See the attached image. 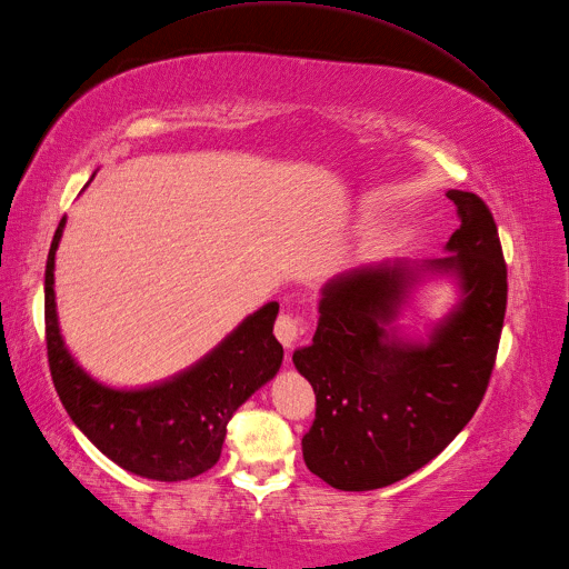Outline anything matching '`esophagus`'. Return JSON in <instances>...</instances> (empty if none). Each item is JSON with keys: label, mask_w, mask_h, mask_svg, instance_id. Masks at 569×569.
<instances>
[{"label": "esophagus", "mask_w": 569, "mask_h": 569, "mask_svg": "<svg viewBox=\"0 0 569 569\" xmlns=\"http://www.w3.org/2000/svg\"><path fill=\"white\" fill-rule=\"evenodd\" d=\"M274 336H277V340H280V342L284 345V348L289 350V348H292V345L303 336V326H301L299 318L284 313V316L277 318Z\"/></svg>", "instance_id": "1"}]
</instances>
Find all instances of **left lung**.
Wrapping results in <instances>:
<instances>
[{"instance_id":"8db88e82","label":"left lung","mask_w":569,"mask_h":569,"mask_svg":"<svg viewBox=\"0 0 569 569\" xmlns=\"http://www.w3.org/2000/svg\"><path fill=\"white\" fill-rule=\"evenodd\" d=\"M447 198L461 219L445 246L449 256L381 260L330 277L313 342L292 355L316 393L303 461L336 490H379L420 470L451 445L488 389L507 266L488 204L463 190ZM432 276H451L460 299L427 339H412L397 318Z\"/></svg>"}]
</instances>
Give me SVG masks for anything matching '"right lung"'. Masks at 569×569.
<instances>
[{
    "label": "right lung",
    "mask_w": 569,
    "mask_h": 569,
    "mask_svg": "<svg viewBox=\"0 0 569 569\" xmlns=\"http://www.w3.org/2000/svg\"><path fill=\"white\" fill-rule=\"evenodd\" d=\"M64 224L67 217L54 231L46 266V340L67 415L96 449L134 476L176 482L204 473L219 461L233 412L282 367L284 350L272 332L280 303L268 301L246 316L217 348L171 379L116 389L93 379L62 338L54 253Z\"/></svg>",
    "instance_id": "1"
}]
</instances>
